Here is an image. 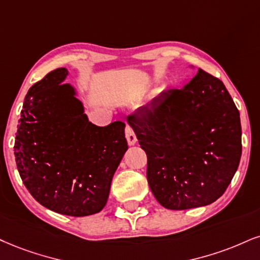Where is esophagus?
<instances>
[{
	"label": "esophagus",
	"mask_w": 260,
	"mask_h": 260,
	"mask_svg": "<svg viewBox=\"0 0 260 260\" xmlns=\"http://www.w3.org/2000/svg\"><path fill=\"white\" fill-rule=\"evenodd\" d=\"M125 136H126V140H127V143H129V146L136 145V142H137L136 135L130 126L125 127Z\"/></svg>",
	"instance_id": "1"
}]
</instances>
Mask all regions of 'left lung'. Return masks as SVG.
<instances>
[{"mask_svg": "<svg viewBox=\"0 0 260 260\" xmlns=\"http://www.w3.org/2000/svg\"><path fill=\"white\" fill-rule=\"evenodd\" d=\"M127 123L146 152L147 179L161 206H206L226 190L241 159V123L218 78L199 69L187 85L162 91Z\"/></svg>", "mask_w": 260, "mask_h": 260, "instance_id": "1", "label": "left lung"}]
</instances>
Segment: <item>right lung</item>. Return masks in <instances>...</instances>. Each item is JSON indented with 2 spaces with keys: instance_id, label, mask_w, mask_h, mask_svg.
Wrapping results in <instances>:
<instances>
[{
  "instance_id": "obj_1",
  "label": "right lung",
  "mask_w": 260,
  "mask_h": 260,
  "mask_svg": "<svg viewBox=\"0 0 260 260\" xmlns=\"http://www.w3.org/2000/svg\"><path fill=\"white\" fill-rule=\"evenodd\" d=\"M65 67L49 72L25 96L15 136L22 183L42 206L72 217L100 212L127 150L125 124L89 121Z\"/></svg>"
}]
</instances>
